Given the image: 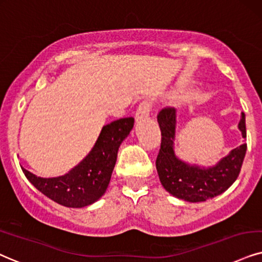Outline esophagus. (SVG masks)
Here are the masks:
<instances>
[{"mask_svg":"<svg viewBox=\"0 0 262 262\" xmlns=\"http://www.w3.org/2000/svg\"><path fill=\"white\" fill-rule=\"evenodd\" d=\"M150 108H151L150 101L147 100L141 101L137 108V112H135V118H137V121H141L144 120V118L148 117V115H150Z\"/></svg>","mask_w":262,"mask_h":262,"instance_id":"34e87169","label":"esophagus"}]
</instances>
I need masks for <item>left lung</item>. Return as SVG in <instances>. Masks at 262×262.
Returning <instances> with one entry per match:
<instances>
[{
  "label": "left lung",
  "mask_w": 262,
  "mask_h": 262,
  "mask_svg": "<svg viewBox=\"0 0 262 262\" xmlns=\"http://www.w3.org/2000/svg\"><path fill=\"white\" fill-rule=\"evenodd\" d=\"M157 121L162 140L156 168L161 184L170 194L192 203L204 202L219 196L236 181L246 156L247 144L233 148L213 167H200L187 163L175 155L177 110L174 107L162 108L157 115ZM238 128L242 132V137L246 139V115L243 112Z\"/></svg>",
  "instance_id": "obj_1"
}]
</instances>
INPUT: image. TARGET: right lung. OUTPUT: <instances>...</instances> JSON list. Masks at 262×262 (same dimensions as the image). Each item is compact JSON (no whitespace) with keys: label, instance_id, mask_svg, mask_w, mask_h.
I'll list each match as a JSON object with an SVG mask.
<instances>
[{"label":"right lung","instance_id":"obj_1","mask_svg":"<svg viewBox=\"0 0 262 262\" xmlns=\"http://www.w3.org/2000/svg\"><path fill=\"white\" fill-rule=\"evenodd\" d=\"M134 118L125 117L104 125L94 147L68 174L41 178L21 168L28 180L45 196L68 208H83L106 192L118 147L133 129Z\"/></svg>","mask_w":262,"mask_h":262}]
</instances>
